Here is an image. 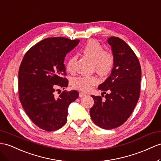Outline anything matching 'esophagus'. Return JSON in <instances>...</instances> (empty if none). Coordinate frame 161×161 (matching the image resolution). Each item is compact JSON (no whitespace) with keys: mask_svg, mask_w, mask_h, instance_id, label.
<instances>
[{"mask_svg":"<svg viewBox=\"0 0 161 161\" xmlns=\"http://www.w3.org/2000/svg\"><path fill=\"white\" fill-rule=\"evenodd\" d=\"M86 95H87V94L83 93V92H80V93H79V96H80V97H84V96H85Z\"/></svg>","mask_w":161,"mask_h":161,"instance_id":"34e87169","label":"esophagus"}]
</instances>
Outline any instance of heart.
<instances>
[{
  "label": "heart",
  "instance_id": "heart-1",
  "mask_svg": "<svg viewBox=\"0 0 161 161\" xmlns=\"http://www.w3.org/2000/svg\"><path fill=\"white\" fill-rule=\"evenodd\" d=\"M83 55L93 62V68L101 75H107L114 65V57L109 51L104 50L103 46L96 40H89L80 50ZM76 58L70 57L66 63V70L69 73L75 72ZM98 79L95 76H80L73 80L74 87L83 92H88L96 85Z\"/></svg>",
  "mask_w": 161,
  "mask_h": 161
}]
</instances>
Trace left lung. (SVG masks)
<instances>
[{
  "label": "left lung",
  "mask_w": 161,
  "mask_h": 161,
  "mask_svg": "<svg viewBox=\"0 0 161 161\" xmlns=\"http://www.w3.org/2000/svg\"><path fill=\"white\" fill-rule=\"evenodd\" d=\"M107 42L111 46L114 65L111 75L98 87L106 94L104 99L103 96L92 95L94 104L89 112L94 124L111 130L123 124L134 110L139 98L142 69L138 58L124 40L111 37Z\"/></svg>",
  "instance_id": "1"
}]
</instances>
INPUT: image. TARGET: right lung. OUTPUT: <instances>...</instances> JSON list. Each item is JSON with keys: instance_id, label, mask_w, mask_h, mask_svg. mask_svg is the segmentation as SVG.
I'll return each mask as SVG.
<instances>
[{"instance_id": "add662e5", "label": "right lung", "mask_w": 161, "mask_h": 161, "mask_svg": "<svg viewBox=\"0 0 161 161\" xmlns=\"http://www.w3.org/2000/svg\"><path fill=\"white\" fill-rule=\"evenodd\" d=\"M78 43L62 37L46 38L27 51L19 66V100L31 121L44 130L64 126L69 104L79 96L76 90L55 94L58 87H68V79L63 77L66 75L64 62Z\"/></svg>"}]
</instances>
